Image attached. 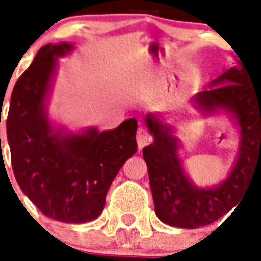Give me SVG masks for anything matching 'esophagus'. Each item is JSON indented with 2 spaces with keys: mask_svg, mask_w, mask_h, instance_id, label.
Here are the masks:
<instances>
[{
  "mask_svg": "<svg viewBox=\"0 0 261 261\" xmlns=\"http://www.w3.org/2000/svg\"><path fill=\"white\" fill-rule=\"evenodd\" d=\"M151 137L147 134L146 130H143V128H138L137 131V143H138V149H142L147 145V143H150Z\"/></svg>",
  "mask_w": 261,
  "mask_h": 261,
  "instance_id": "1",
  "label": "esophagus"
}]
</instances>
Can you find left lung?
I'll return each instance as SVG.
<instances>
[{
	"label": "left lung",
	"instance_id": "left-lung-1",
	"mask_svg": "<svg viewBox=\"0 0 261 261\" xmlns=\"http://www.w3.org/2000/svg\"><path fill=\"white\" fill-rule=\"evenodd\" d=\"M244 65V63H243ZM239 62L194 96L204 115L225 111L240 131L239 153L230 173L217 186L196 187L184 172L173 127L161 115L147 114V130L154 137L143 147L155 214L164 223L181 229L210 225L236 207L256 171H261V80L252 79ZM258 87H255V84Z\"/></svg>",
	"mask_w": 261,
	"mask_h": 261
}]
</instances>
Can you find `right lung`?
Instances as JSON below:
<instances>
[{
    "instance_id": "obj_1",
    "label": "right lung",
    "mask_w": 261,
    "mask_h": 261,
    "mask_svg": "<svg viewBox=\"0 0 261 261\" xmlns=\"http://www.w3.org/2000/svg\"><path fill=\"white\" fill-rule=\"evenodd\" d=\"M73 44H46L14 85L6 137L14 177L43 214L61 222L85 223L101 214L107 191L126 160L137 153L135 119L114 130L70 133L47 114L58 58Z\"/></svg>"
}]
</instances>
